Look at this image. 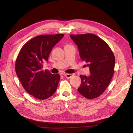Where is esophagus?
Listing matches in <instances>:
<instances>
[{
	"label": "esophagus",
	"instance_id": "esophagus-1",
	"mask_svg": "<svg viewBox=\"0 0 133 133\" xmlns=\"http://www.w3.org/2000/svg\"><path fill=\"white\" fill-rule=\"evenodd\" d=\"M64 76L67 78H70L71 77H73V74H64Z\"/></svg>",
	"mask_w": 133,
	"mask_h": 133
}]
</instances>
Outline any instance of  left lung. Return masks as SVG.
<instances>
[{
  "instance_id": "8db88e82",
  "label": "left lung",
  "mask_w": 133,
  "mask_h": 133,
  "mask_svg": "<svg viewBox=\"0 0 133 133\" xmlns=\"http://www.w3.org/2000/svg\"><path fill=\"white\" fill-rule=\"evenodd\" d=\"M70 37L90 71L89 76H80L82 83L77 90L87 98L98 97L107 89L113 76L114 54L106 42L92 33L71 35Z\"/></svg>"
}]
</instances>
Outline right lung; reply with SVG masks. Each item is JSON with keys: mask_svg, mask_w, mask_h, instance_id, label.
Listing matches in <instances>:
<instances>
[{"mask_svg": "<svg viewBox=\"0 0 133 133\" xmlns=\"http://www.w3.org/2000/svg\"><path fill=\"white\" fill-rule=\"evenodd\" d=\"M63 34L40 35L24 44L18 55L16 73L25 90L40 100L50 97L55 93L60 76L43 70V63L48 61L54 46Z\"/></svg>", "mask_w": 133, "mask_h": 133, "instance_id": "obj_1", "label": "right lung"}]
</instances>
